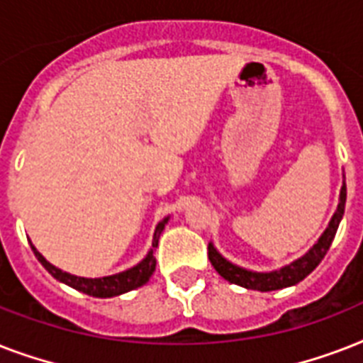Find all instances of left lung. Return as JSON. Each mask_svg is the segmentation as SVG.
<instances>
[{"mask_svg": "<svg viewBox=\"0 0 363 363\" xmlns=\"http://www.w3.org/2000/svg\"><path fill=\"white\" fill-rule=\"evenodd\" d=\"M345 203H347V184L343 181L341 192H339V205L335 213H333L332 220L328 224L318 241L301 256V258L294 259L292 264L284 265L281 269L275 271H250L245 269L241 265L232 264L230 259H226L218 250L215 248L213 242H209V259L213 267L218 271V275L224 277L228 282L238 284V286L247 288V290H258V292H271V290H281V288H288L298 284L305 279V277L313 273L316 269V265L320 264L322 258L326 256V252L332 247V241L337 233V228L341 224V218L345 215Z\"/></svg>", "mask_w": 363, "mask_h": 363, "instance_id": "1", "label": "left lung"}]
</instances>
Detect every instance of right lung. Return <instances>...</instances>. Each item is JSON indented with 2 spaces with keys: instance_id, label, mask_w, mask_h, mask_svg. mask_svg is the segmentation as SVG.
Here are the masks:
<instances>
[{
  "instance_id": "1",
  "label": "right lung",
  "mask_w": 363,
  "mask_h": 363,
  "mask_svg": "<svg viewBox=\"0 0 363 363\" xmlns=\"http://www.w3.org/2000/svg\"><path fill=\"white\" fill-rule=\"evenodd\" d=\"M169 222V216H165L164 220L158 222V226L154 230L152 238V247L147 252V256L139 262L137 265L130 267V269L121 271L116 275L109 277H99V279H86V277H77L71 275L67 271H62L60 267L52 265L50 262H47V258L43 256L39 250H37L33 245H31V250L35 254V258L43 264V267L50 273V275L56 279V281L64 282L67 286L75 288L79 292L88 294V296H94V298H113V296H121V294L130 292V290H135V288L147 284L148 279L152 277L154 269H156V258H154V250L158 247L160 233L164 232L165 224Z\"/></svg>"
}]
</instances>
